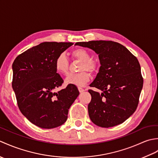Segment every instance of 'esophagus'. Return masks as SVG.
Here are the masks:
<instances>
[{
    "label": "esophagus",
    "instance_id": "esophagus-1",
    "mask_svg": "<svg viewBox=\"0 0 158 158\" xmlns=\"http://www.w3.org/2000/svg\"><path fill=\"white\" fill-rule=\"evenodd\" d=\"M78 89H79V92H83L85 91V89H83L82 88H81V87H79V88H78Z\"/></svg>",
    "mask_w": 158,
    "mask_h": 158
}]
</instances>
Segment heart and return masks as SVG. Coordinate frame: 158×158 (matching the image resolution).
I'll list each match as a JSON object with an SVG mask.
<instances>
[{
    "instance_id": "obj_1",
    "label": "heart",
    "mask_w": 158,
    "mask_h": 158,
    "mask_svg": "<svg viewBox=\"0 0 158 158\" xmlns=\"http://www.w3.org/2000/svg\"><path fill=\"white\" fill-rule=\"evenodd\" d=\"M72 56L74 59L81 61L79 70L80 73L69 74L65 79V83L69 85L83 86L89 81L90 75L86 71L93 73L97 69L96 63L92 60L89 53L84 49H77L72 52ZM69 62L65 53H62L57 56L55 60V68L60 74L65 75L69 71Z\"/></svg>"
}]
</instances>
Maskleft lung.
<instances>
[{
	"label": "left lung",
	"instance_id": "1",
	"mask_svg": "<svg viewBox=\"0 0 158 158\" xmlns=\"http://www.w3.org/2000/svg\"><path fill=\"white\" fill-rule=\"evenodd\" d=\"M98 55L100 67L89 89L92 96L88 114L92 122L102 127H113L128 119L139 104L143 79L136 57L123 45L111 41L78 42Z\"/></svg>",
	"mask_w": 158,
	"mask_h": 158
}]
</instances>
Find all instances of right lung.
I'll use <instances>...</instances> for the list:
<instances>
[{
  "label": "right lung",
  "mask_w": 158,
  "mask_h": 158,
  "mask_svg": "<svg viewBox=\"0 0 158 158\" xmlns=\"http://www.w3.org/2000/svg\"><path fill=\"white\" fill-rule=\"evenodd\" d=\"M73 43L43 42L19 55L12 64V88L20 111L32 123L52 129L64 123L79 94L75 85L55 92L64 81L55 60Z\"/></svg>",
  "instance_id": "1"
}]
</instances>
